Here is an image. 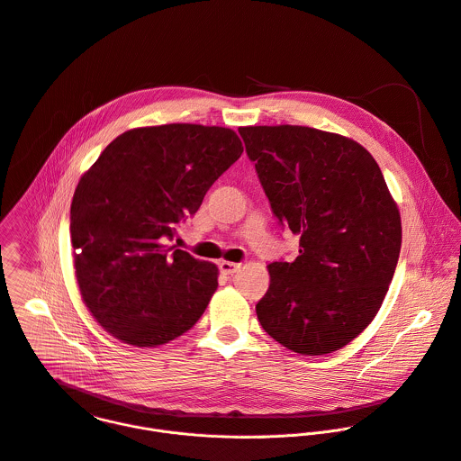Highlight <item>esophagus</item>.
<instances>
[{"label": "esophagus", "instance_id": "esophagus-1", "mask_svg": "<svg viewBox=\"0 0 461 461\" xmlns=\"http://www.w3.org/2000/svg\"><path fill=\"white\" fill-rule=\"evenodd\" d=\"M219 267H221V271H222L224 275H233V273H237V271L240 269V264H237V262H228V260H221V262H219Z\"/></svg>", "mask_w": 461, "mask_h": 461}]
</instances>
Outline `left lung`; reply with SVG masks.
<instances>
[{"mask_svg": "<svg viewBox=\"0 0 461 461\" xmlns=\"http://www.w3.org/2000/svg\"><path fill=\"white\" fill-rule=\"evenodd\" d=\"M271 212L298 257L267 266L264 331L300 355L348 346L376 317L393 280L402 222L380 167L353 139L308 126L239 128Z\"/></svg>", "mask_w": 461, "mask_h": 461, "instance_id": "left-lung-1", "label": "left lung"}]
</instances>
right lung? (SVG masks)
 I'll return each mask as SVG.
<instances>
[{"label":"right lung","mask_w":461,"mask_h":461,"mask_svg":"<svg viewBox=\"0 0 461 461\" xmlns=\"http://www.w3.org/2000/svg\"><path fill=\"white\" fill-rule=\"evenodd\" d=\"M230 128L163 124L115 137L70 206L76 278L92 317L115 339L163 346L204 313L217 266L167 248L212 185L242 156Z\"/></svg>","instance_id":"right-lung-1"}]
</instances>
